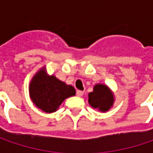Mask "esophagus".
Wrapping results in <instances>:
<instances>
[{
    "mask_svg": "<svg viewBox=\"0 0 153 153\" xmlns=\"http://www.w3.org/2000/svg\"><path fill=\"white\" fill-rule=\"evenodd\" d=\"M76 95L78 97H82L84 95V91H76Z\"/></svg>",
    "mask_w": 153,
    "mask_h": 153,
    "instance_id": "1",
    "label": "esophagus"
}]
</instances>
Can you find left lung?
I'll use <instances>...</instances> for the list:
<instances>
[{"mask_svg": "<svg viewBox=\"0 0 153 153\" xmlns=\"http://www.w3.org/2000/svg\"><path fill=\"white\" fill-rule=\"evenodd\" d=\"M115 96L110 87L97 83L93 87V91L88 93V103L94 109H97L101 112H107L113 107Z\"/></svg>", "mask_w": 153, "mask_h": 153, "instance_id": "1", "label": "left lung"}]
</instances>
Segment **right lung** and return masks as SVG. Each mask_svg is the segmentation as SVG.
I'll return each instance as SVG.
<instances>
[{"label":"right lung","instance_id":"1","mask_svg":"<svg viewBox=\"0 0 153 153\" xmlns=\"http://www.w3.org/2000/svg\"><path fill=\"white\" fill-rule=\"evenodd\" d=\"M75 95L74 87L62 82L54 75L47 74L46 66L39 69L30 79V100L36 107L46 113L56 111L64 100Z\"/></svg>","mask_w":153,"mask_h":153}]
</instances>
